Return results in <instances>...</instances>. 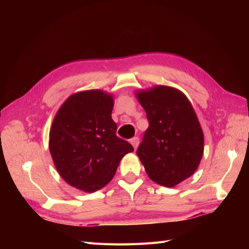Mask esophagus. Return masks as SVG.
I'll use <instances>...</instances> for the list:
<instances>
[{
    "label": "esophagus",
    "mask_w": 249,
    "mask_h": 249,
    "mask_svg": "<svg viewBox=\"0 0 249 249\" xmlns=\"http://www.w3.org/2000/svg\"><path fill=\"white\" fill-rule=\"evenodd\" d=\"M130 142H131V144L133 145L134 149H137V147L139 145V138L138 137H134V138L131 139Z\"/></svg>",
    "instance_id": "1"
}]
</instances>
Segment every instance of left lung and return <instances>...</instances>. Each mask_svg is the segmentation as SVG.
I'll use <instances>...</instances> for the list:
<instances>
[{
  "label": "left lung",
  "instance_id": "obj_1",
  "mask_svg": "<svg viewBox=\"0 0 249 249\" xmlns=\"http://www.w3.org/2000/svg\"><path fill=\"white\" fill-rule=\"evenodd\" d=\"M149 125L137 149L148 178L172 188L190 178L203 154V133L190 101L180 90L157 85L138 90Z\"/></svg>",
  "mask_w": 249,
  "mask_h": 249
}]
</instances>
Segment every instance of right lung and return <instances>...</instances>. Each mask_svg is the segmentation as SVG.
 Returning <instances> with one entry per match:
<instances>
[{"label": "right lung", "instance_id": "1", "mask_svg": "<svg viewBox=\"0 0 249 249\" xmlns=\"http://www.w3.org/2000/svg\"><path fill=\"white\" fill-rule=\"evenodd\" d=\"M114 99L100 89L66 99L50 130L49 148L65 182L84 192H95L114 177L120 160L134 148L116 136L111 117Z\"/></svg>", "mask_w": 249, "mask_h": 249}]
</instances>
